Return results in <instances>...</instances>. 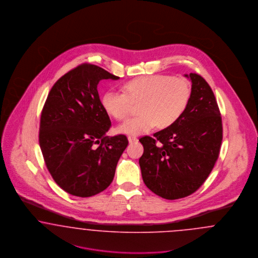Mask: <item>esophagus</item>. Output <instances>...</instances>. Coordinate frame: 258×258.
I'll use <instances>...</instances> for the list:
<instances>
[{"mask_svg": "<svg viewBox=\"0 0 258 258\" xmlns=\"http://www.w3.org/2000/svg\"><path fill=\"white\" fill-rule=\"evenodd\" d=\"M127 139H128V142H130V143H135V142H136V141L138 140L136 136H133V135H132V136L130 135V136L127 137Z\"/></svg>", "mask_w": 258, "mask_h": 258, "instance_id": "esophagus-1", "label": "esophagus"}]
</instances>
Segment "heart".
<instances>
[{
    "mask_svg": "<svg viewBox=\"0 0 258 258\" xmlns=\"http://www.w3.org/2000/svg\"><path fill=\"white\" fill-rule=\"evenodd\" d=\"M124 93L110 90L101 99L102 106L110 116L122 121L132 113L134 104L140 103V115L126 120L118 126L123 135H140L157 124L165 128L176 123L186 110L191 86L182 76L166 74L144 75L124 84Z\"/></svg>",
    "mask_w": 258,
    "mask_h": 258,
    "instance_id": "b5f03b06",
    "label": "heart"
}]
</instances>
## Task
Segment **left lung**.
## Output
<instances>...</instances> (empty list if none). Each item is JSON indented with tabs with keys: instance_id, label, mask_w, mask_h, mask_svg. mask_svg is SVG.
Returning <instances> with one entry per match:
<instances>
[{
	"instance_id": "obj_1",
	"label": "left lung",
	"mask_w": 258,
	"mask_h": 258,
	"mask_svg": "<svg viewBox=\"0 0 258 258\" xmlns=\"http://www.w3.org/2000/svg\"><path fill=\"white\" fill-rule=\"evenodd\" d=\"M191 80V97L184 115L170 126L139 139L142 178L157 196L174 200L188 197L203 184L219 158L222 123L215 95L199 74Z\"/></svg>"
}]
</instances>
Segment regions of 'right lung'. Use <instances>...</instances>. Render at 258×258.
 <instances>
[{
    "label": "right lung",
    "instance_id": "1",
    "mask_svg": "<svg viewBox=\"0 0 258 258\" xmlns=\"http://www.w3.org/2000/svg\"><path fill=\"white\" fill-rule=\"evenodd\" d=\"M119 78L82 63L54 84L41 111L38 141L46 167L56 184L74 197L107 188L128 144L125 135L106 136L111 121L98 96L100 80Z\"/></svg>",
    "mask_w": 258,
    "mask_h": 258
}]
</instances>
